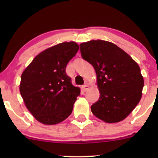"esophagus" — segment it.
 I'll list each match as a JSON object with an SVG mask.
<instances>
[{
    "instance_id": "obj_1",
    "label": "esophagus",
    "mask_w": 158,
    "mask_h": 158,
    "mask_svg": "<svg viewBox=\"0 0 158 158\" xmlns=\"http://www.w3.org/2000/svg\"><path fill=\"white\" fill-rule=\"evenodd\" d=\"M82 88H83V90H84V91H87V90L89 89V86L85 84V85H83V86H82Z\"/></svg>"
}]
</instances>
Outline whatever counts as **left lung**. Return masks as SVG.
<instances>
[{"label":"left lung","mask_w":158,"mask_h":158,"mask_svg":"<svg viewBox=\"0 0 158 158\" xmlns=\"http://www.w3.org/2000/svg\"><path fill=\"white\" fill-rule=\"evenodd\" d=\"M82 57L94 67L100 97L92 113L106 123L124 120L142 98L144 78L138 64L114 43L90 40L81 43Z\"/></svg>","instance_id":"1"}]
</instances>
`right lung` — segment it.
Returning a JSON list of instances; mask_svg holds the SVG:
<instances>
[{
  "mask_svg": "<svg viewBox=\"0 0 158 158\" xmlns=\"http://www.w3.org/2000/svg\"><path fill=\"white\" fill-rule=\"evenodd\" d=\"M76 42H62L37 55L21 77L19 90L32 116L45 125L59 124L73 111L80 88L71 83L65 69L76 55Z\"/></svg>",
  "mask_w": 158,
  "mask_h": 158,
  "instance_id": "right-lung-1",
  "label": "right lung"
}]
</instances>
